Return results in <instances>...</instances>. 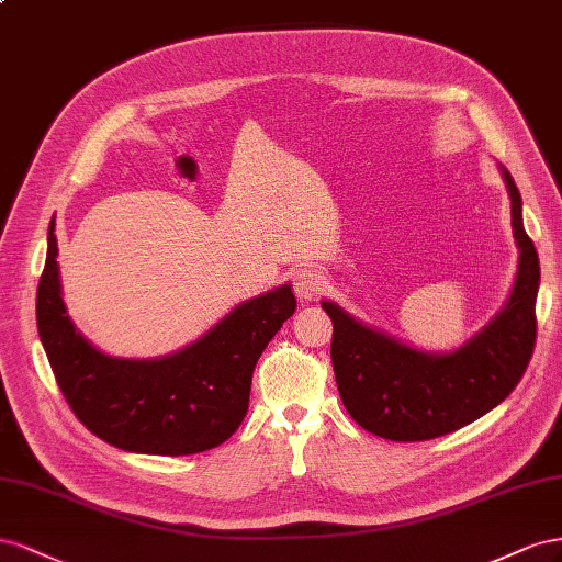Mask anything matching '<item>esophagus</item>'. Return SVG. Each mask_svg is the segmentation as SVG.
<instances>
[{
    "mask_svg": "<svg viewBox=\"0 0 562 562\" xmlns=\"http://www.w3.org/2000/svg\"><path fill=\"white\" fill-rule=\"evenodd\" d=\"M325 290L323 272L313 266H303L294 272V292L303 301H313L319 292Z\"/></svg>",
    "mask_w": 562,
    "mask_h": 562,
    "instance_id": "esophagus-1",
    "label": "esophagus"
}]
</instances>
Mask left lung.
<instances>
[{
  "label": "left lung",
  "mask_w": 562,
  "mask_h": 562,
  "mask_svg": "<svg viewBox=\"0 0 562 562\" xmlns=\"http://www.w3.org/2000/svg\"><path fill=\"white\" fill-rule=\"evenodd\" d=\"M510 226L520 259L506 306L471 341L452 352H426L395 341L323 301L331 317V364L344 407L364 430L395 442L454 432L510 395L537 339L539 256L522 226V200L502 167Z\"/></svg>",
  "instance_id": "left-lung-1"
}]
</instances>
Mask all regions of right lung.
<instances>
[{"instance_id":"add662e5","label":"right lung","mask_w":562,"mask_h":562,"mask_svg":"<svg viewBox=\"0 0 562 562\" xmlns=\"http://www.w3.org/2000/svg\"><path fill=\"white\" fill-rule=\"evenodd\" d=\"M56 256L52 223L37 329L77 419L108 445L138 454L186 457L226 442L247 414L256 360L296 311L292 286L245 301L173 356L124 360L93 348L72 325Z\"/></svg>"}]
</instances>
